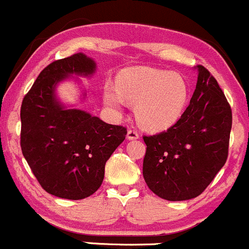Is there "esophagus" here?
Masks as SVG:
<instances>
[{
    "mask_svg": "<svg viewBox=\"0 0 249 249\" xmlns=\"http://www.w3.org/2000/svg\"><path fill=\"white\" fill-rule=\"evenodd\" d=\"M127 138L129 140H135V139H138V138H139V133H138L135 129H128Z\"/></svg>",
    "mask_w": 249,
    "mask_h": 249,
    "instance_id": "esophagus-1",
    "label": "esophagus"
}]
</instances>
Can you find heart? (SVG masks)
<instances>
[{"instance_id": "b5f03b06", "label": "heart", "mask_w": 249, "mask_h": 249, "mask_svg": "<svg viewBox=\"0 0 249 249\" xmlns=\"http://www.w3.org/2000/svg\"><path fill=\"white\" fill-rule=\"evenodd\" d=\"M125 100L135 104V117L149 130L168 129L179 121L189 102V86L183 76L169 71L139 68L119 78V88L107 85L104 102L121 112Z\"/></svg>"}]
</instances>
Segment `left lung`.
Returning a JSON list of instances; mask_svg holds the SVG:
<instances>
[{
	"label": "left lung",
	"mask_w": 249,
	"mask_h": 249,
	"mask_svg": "<svg viewBox=\"0 0 249 249\" xmlns=\"http://www.w3.org/2000/svg\"><path fill=\"white\" fill-rule=\"evenodd\" d=\"M196 69V89L179 121L166 132L144 137L145 183L168 201L197 197L228 159L231 107L207 69Z\"/></svg>",
	"instance_id": "8db88e82"
}]
</instances>
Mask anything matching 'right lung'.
Returning a JSON list of instances; mask_svg holds the SVG:
<instances>
[{
	"label": "right lung",
	"mask_w": 249,
	"mask_h": 249,
	"mask_svg": "<svg viewBox=\"0 0 249 249\" xmlns=\"http://www.w3.org/2000/svg\"><path fill=\"white\" fill-rule=\"evenodd\" d=\"M95 68L83 53L53 61L21 103V151L40 185L56 197L82 200L93 195L103 183L105 163L127 134L122 125L66 107L56 98L61 81L73 75L90 77Z\"/></svg>",
	"instance_id": "1"
}]
</instances>
